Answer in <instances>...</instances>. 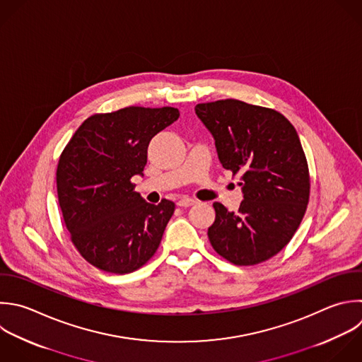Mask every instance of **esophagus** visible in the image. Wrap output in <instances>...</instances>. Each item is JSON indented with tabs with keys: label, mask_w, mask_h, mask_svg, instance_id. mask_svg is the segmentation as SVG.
I'll use <instances>...</instances> for the list:
<instances>
[{
	"label": "esophagus",
	"mask_w": 362,
	"mask_h": 362,
	"mask_svg": "<svg viewBox=\"0 0 362 362\" xmlns=\"http://www.w3.org/2000/svg\"><path fill=\"white\" fill-rule=\"evenodd\" d=\"M197 204V201L195 199H191V198H181V199H178V202H177V205L180 206V208H188V206H192V205H195Z\"/></svg>",
	"instance_id": "34e87169"
}]
</instances>
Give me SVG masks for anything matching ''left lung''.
Returning a JSON list of instances; mask_svg holds the SVG:
<instances>
[{"label":"left lung","instance_id":"left-lung-1","mask_svg":"<svg viewBox=\"0 0 362 362\" xmlns=\"http://www.w3.org/2000/svg\"><path fill=\"white\" fill-rule=\"evenodd\" d=\"M195 113L243 192L238 212L214 202L209 242L233 264L262 263L290 242L307 209L310 175L297 132L281 113L235 99L199 103Z\"/></svg>","mask_w":362,"mask_h":362}]
</instances>
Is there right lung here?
Wrapping results in <instances>:
<instances>
[{"label": "right lung", "mask_w": 362, "mask_h": 362, "mask_svg": "<svg viewBox=\"0 0 362 362\" xmlns=\"http://www.w3.org/2000/svg\"><path fill=\"white\" fill-rule=\"evenodd\" d=\"M178 117L175 107L98 113L62 151L57 188L64 222L78 252L95 267L132 273L158 249L175 204L146 202L132 178L143 175L151 139Z\"/></svg>", "instance_id": "add662e5"}]
</instances>
